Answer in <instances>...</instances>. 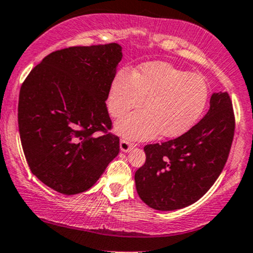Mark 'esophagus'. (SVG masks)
<instances>
[{"mask_svg":"<svg viewBox=\"0 0 253 253\" xmlns=\"http://www.w3.org/2000/svg\"><path fill=\"white\" fill-rule=\"evenodd\" d=\"M133 147H135L134 143L128 142V140H127V139H121V140H120V149H121L122 151H125V153H126V151H128L129 149L133 148Z\"/></svg>","mask_w":253,"mask_h":253,"instance_id":"1","label":"esophagus"}]
</instances>
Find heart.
<instances>
[{"label": "heart", "instance_id": "b5f03b06", "mask_svg": "<svg viewBox=\"0 0 253 253\" xmlns=\"http://www.w3.org/2000/svg\"><path fill=\"white\" fill-rule=\"evenodd\" d=\"M209 99V86L199 74L187 73L169 63H145L131 73L121 69L109 87L106 105L120 118L144 102V110L120 119L119 134L129 139H150L184 134L201 116Z\"/></svg>", "mask_w": 253, "mask_h": 253}]
</instances>
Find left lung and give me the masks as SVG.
I'll use <instances>...</instances> for the list:
<instances>
[{"label":"left lung","mask_w":253,"mask_h":253,"mask_svg":"<svg viewBox=\"0 0 253 253\" xmlns=\"http://www.w3.org/2000/svg\"><path fill=\"white\" fill-rule=\"evenodd\" d=\"M235 118L227 92L213 93L201 121L184 134L144 147L147 160L134 174L139 198L151 209L173 211L196 203L223 171Z\"/></svg>","instance_id":"8db88e82"}]
</instances>
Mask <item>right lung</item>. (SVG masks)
I'll return each instance as SVG.
<instances>
[{
    "mask_svg": "<svg viewBox=\"0 0 253 253\" xmlns=\"http://www.w3.org/2000/svg\"><path fill=\"white\" fill-rule=\"evenodd\" d=\"M121 49L108 43L55 50L21 84L18 125L24 155L31 172L58 193L88 190L118 156L120 139L108 132L105 100Z\"/></svg>",
    "mask_w": 253,
    "mask_h": 253,
    "instance_id": "add662e5",
    "label": "right lung"
}]
</instances>
